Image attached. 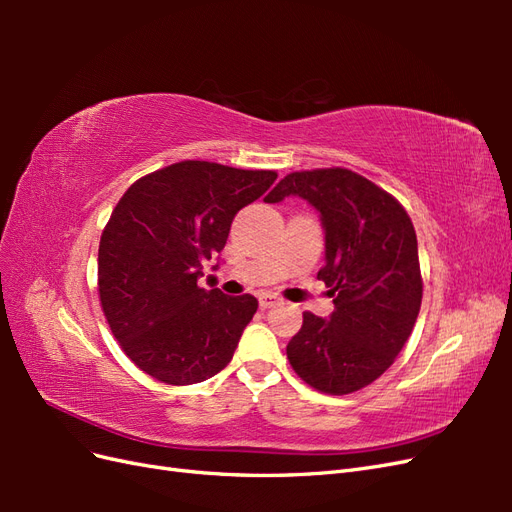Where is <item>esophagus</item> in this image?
Masks as SVG:
<instances>
[{"label": "esophagus", "mask_w": 512, "mask_h": 512, "mask_svg": "<svg viewBox=\"0 0 512 512\" xmlns=\"http://www.w3.org/2000/svg\"><path fill=\"white\" fill-rule=\"evenodd\" d=\"M280 301H282V299L277 297V294H273V292H262L260 297H258V303H260V307H262V309H269V307L277 305Z\"/></svg>", "instance_id": "34e87169"}]
</instances>
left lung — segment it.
<instances>
[{"label": "left lung", "mask_w": 512, "mask_h": 512, "mask_svg": "<svg viewBox=\"0 0 512 512\" xmlns=\"http://www.w3.org/2000/svg\"><path fill=\"white\" fill-rule=\"evenodd\" d=\"M301 196L320 213L329 318L303 314L286 354L320 393L348 395L378 380L408 342L421 309L416 232L399 200L348 168L286 175L265 203Z\"/></svg>", "instance_id": "obj_1"}]
</instances>
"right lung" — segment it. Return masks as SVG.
I'll return each mask as SVG.
<instances>
[{"label": "right lung", "instance_id": "add662e5", "mask_svg": "<svg viewBox=\"0 0 512 512\" xmlns=\"http://www.w3.org/2000/svg\"><path fill=\"white\" fill-rule=\"evenodd\" d=\"M275 179V170L185 160L119 198L102 230L98 292L121 350L151 378L196 384L230 363L258 301L205 290L198 277L224 250L239 209Z\"/></svg>", "mask_w": 512, "mask_h": 512}]
</instances>
